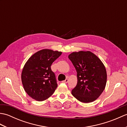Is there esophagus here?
<instances>
[{
    "label": "esophagus",
    "mask_w": 127,
    "mask_h": 127,
    "mask_svg": "<svg viewBox=\"0 0 127 127\" xmlns=\"http://www.w3.org/2000/svg\"><path fill=\"white\" fill-rule=\"evenodd\" d=\"M68 79H66L65 80H64V81H62V82H63V83H68Z\"/></svg>",
    "instance_id": "34e87169"
}]
</instances>
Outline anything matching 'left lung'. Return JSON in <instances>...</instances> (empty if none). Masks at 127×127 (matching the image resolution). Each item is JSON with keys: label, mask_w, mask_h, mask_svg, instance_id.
Masks as SVG:
<instances>
[{"label": "left lung", "mask_w": 127, "mask_h": 127, "mask_svg": "<svg viewBox=\"0 0 127 127\" xmlns=\"http://www.w3.org/2000/svg\"><path fill=\"white\" fill-rule=\"evenodd\" d=\"M68 58L77 72V83L71 93L81 102H92L104 91L107 73L104 64L90 51H79L70 54Z\"/></svg>", "instance_id": "obj_1"}]
</instances>
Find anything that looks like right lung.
Segmentation results:
<instances>
[{
  "instance_id": "add662e5",
  "label": "right lung",
  "mask_w": 127,
  "mask_h": 127,
  "mask_svg": "<svg viewBox=\"0 0 127 127\" xmlns=\"http://www.w3.org/2000/svg\"><path fill=\"white\" fill-rule=\"evenodd\" d=\"M62 52L44 49L35 53L24 66L21 80L24 90L31 98L43 101L52 95L57 83L51 66Z\"/></svg>"
}]
</instances>
